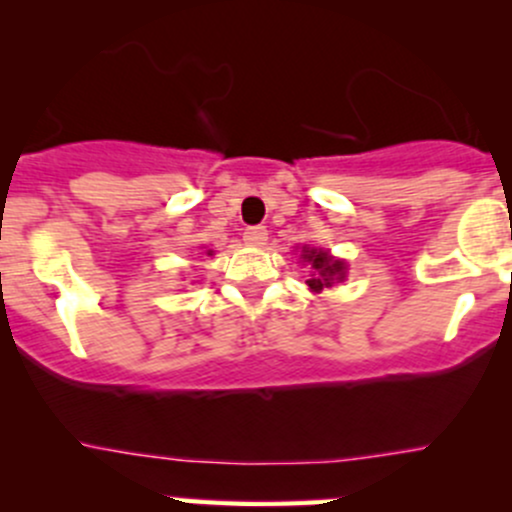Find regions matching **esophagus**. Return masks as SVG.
I'll list each match as a JSON object with an SVG mask.
<instances>
[{"label":"esophagus","instance_id":"esophagus-1","mask_svg":"<svg viewBox=\"0 0 512 512\" xmlns=\"http://www.w3.org/2000/svg\"><path fill=\"white\" fill-rule=\"evenodd\" d=\"M242 237H245L247 245L262 247L267 242V227L265 225H252V227H247L245 232H242Z\"/></svg>","mask_w":512,"mask_h":512}]
</instances>
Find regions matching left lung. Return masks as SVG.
Instances as JSON below:
<instances>
[{"label":"left lung","mask_w":512,"mask_h":512,"mask_svg":"<svg viewBox=\"0 0 512 512\" xmlns=\"http://www.w3.org/2000/svg\"><path fill=\"white\" fill-rule=\"evenodd\" d=\"M304 260L312 262V270L317 272V275L312 277V280H307L309 289H314V292H319L322 287H329L332 285V280L337 277V280H342L344 277V262L339 260H332V257L327 255V252L322 250H304Z\"/></svg>","instance_id":"8db88e82"}]
</instances>
